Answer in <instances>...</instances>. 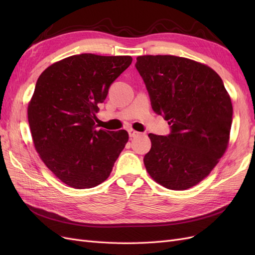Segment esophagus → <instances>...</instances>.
Instances as JSON below:
<instances>
[{"label": "esophagus", "mask_w": 255, "mask_h": 255, "mask_svg": "<svg viewBox=\"0 0 255 255\" xmlns=\"http://www.w3.org/2000/svg\"><path fill=\"white\" fill-rule=\"evenodd\" d=\"M128 135H129L130 138H134V137H137V136L140 135L139 132H137V130H135V129H133V128H129V129L128 130Z\"/></svg>", "instance_id": "34e87169"}]
</instances>
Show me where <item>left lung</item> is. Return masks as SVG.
<instances>
[{
    "label": "left lung",
    "mask_w": 255,
    "mask_h": 255,
    "mask_svg": "<svg viewBox=\"0 0 255 255\" xmlns=\"http://www.w3.org/2000/svg\"><path fill=\"white\" fill-rule=\"evenodd\" d=\"M136 59L153 111L171 126L168 136L149 134L146 171L168 189H188L211 173L228 148L231 98L217 72L204 64L173 55Z\"/></svg>",
    "instance_id": "1"
}]
</instances>
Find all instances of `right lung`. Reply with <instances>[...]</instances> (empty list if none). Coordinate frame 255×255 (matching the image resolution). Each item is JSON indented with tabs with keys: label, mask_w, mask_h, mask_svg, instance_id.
Returning a JSON list of instances; mask_svg holds the SVG:
<instances>
[{
	"label": "right lung",
	"mask_w": 255,
	"mask_h": 255,
	"mask_svg": "<svg viewBox=\"0 0 255 255\" xmlns=\"http://www.w3.org/2000/svg\"><path fill=\"white\" fill-rule=\"evenodd\" d=\"M132 60L85 53L56 61L38 78L27 106L34 146L68 186L85 189L103 183L125 149L127 130L97 128L96 114Z\"/></svg>",
	"instance_id": "1"
}]
</instances>
